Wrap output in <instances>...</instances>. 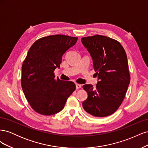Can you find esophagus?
Instances as JSON below:
<instances>
[{
	"label": "esophagus",
	"instance_id": "obj_1",
	"mask_svg": "<svg viewBox=\"0 0 148 148\" xmlns=\"http://www.w3.org/2000/svg\"><path fill=\"white\" fill-rule=\"evenodd\" d=\"M76 88L77 89H79L82 88V85L79 84H76Z\"/></svg>",
	"mask_w": 148,
	"mask_h": 148
}]
</instances>
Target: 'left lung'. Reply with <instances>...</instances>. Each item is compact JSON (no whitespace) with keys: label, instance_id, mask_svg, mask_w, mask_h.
I'll list each match as a JSON object with an SVG mask.
<instances>
[{"label":"left lung","instance_id":"left-lung-1","mask_svg":"<svg viewBox=\"0 0 148 148\" xmlns=\"http://www.w3.org/2000/svg\"><path fill=\"white\" fill-rule=\"evenodd\" d=\"M82 42L90 53L99 79L96 87L83 86L88 95L83 109L92 116L107 117L119 109L130 82L126 52L117 40L105 36L84 37Z\"/></svg>","mask_w":148,"mask_h":148}]
</instances>
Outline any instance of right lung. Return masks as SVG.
<instances>
[{"label":"right lung","mask_w":148,"mask_h":148,"mask_svg":"<svg viewBox=\"0 0 148 148\" xmlns=\"http://www.w3.org/2000/svg\"><path fill=\"white\" fill-rule=\"evenodd\" d=\"M77 40L69 36L51 35L38 39L29 48L22 65L21 83L26 100L37 113L52 115L59 112L75 90L73 82L56 78L53 71Z\"/></svg>","instance_id":"obj_1"}]
</instances>
